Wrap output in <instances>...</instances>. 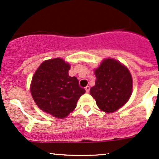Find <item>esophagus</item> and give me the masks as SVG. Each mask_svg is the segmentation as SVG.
Listing matches in <instances>:
<instances>
[{
    "instance_id": "obj_1",
    "label": "esophagus",
    "mask_w": 159,
    "mask_h": 159,
    "mask_svg": "<svg viewBox=\"0 0 159 159\" xmlns=\"http://www.w3.org/2000/svg\"><path fill=\"white\" fill-rule=\"evenodd\" d=\"M89 89H90V87H89V86H87V87H85V90H86V93H89Z\"/></svg>"
}]
</instances>
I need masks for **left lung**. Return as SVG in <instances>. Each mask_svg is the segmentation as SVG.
Here are the masks:
<instances>
[{"instance_id":"left-lung-1","label":"left lung","mask_w":159,"mask_h":159,"mask_svg":"<svg viewBox=\"0 0 159 159\" xmlns=\"http://www.w3.org/2000/svg\"><path fill=\"white\" fill-rule=\"evenodd\" d=\"M95 84L90 95L101 110L110 113L121 108L130 98L133 79L129 70L119 61L104 59L95 70Z\"/></svg>"}]
</instances>
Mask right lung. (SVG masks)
<instances>
[{
  "label": "right lung",
  "mask_w": 159,
  "mask_h": 159,
  "mask_svg": "<svg viewBox=\"0 0 159 159\" xmlns=\"http://www.w3.org/2000/svg\"><path fill=\"white\" fill-rule=\"evenodd\" d=\"M70 65L62 58L43 61L32 79L30 91L35 104L47 113L64 118L76 107L85 93L76 77H70Z\"/></svg>",
  "instance_id": "1"
}]
</instances>
